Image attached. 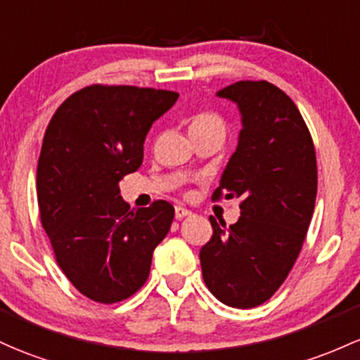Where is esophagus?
I'll return each mask as SVG.
<instances>
[{
	"mask_svg": "<svg viewBox=\"0 0 360 360\" xmlns=\"http://www.w3.org/2000/svg\"><path fill=\"white\" fill-rule=\"evenodd\" d=\"M176 219L177 220H181V219H186V217H189L191 215V210H188V208H184V207H181V205H177L176 207Z\"/></svg>",
	"mask_w": 360,
	"mask_h": 360,
	"instance_id": "1",
	"label": "esophagus"
}]
</instances>
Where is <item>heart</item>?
Returning a JSON list of instances; mask_svg holds the SVG:
<instances>
[{
  "label": "heart",
  "instance_id": "obj_1",
  "mask_svg": "<svg viewBox=\"0 0 360 360\" xmlns=\"http://www.w3.org/2000/svg\"><path fill=\"white\" fill-rule=\"evenodd\" d=\"M189 131L191 135H200V133H217V135L224 136L227 133V124H225L224 117L215 112H201L196 114L189 124Z\"/></svg>",
  "mask_w": 360,
  "mask_h": 360
}]
</instances>
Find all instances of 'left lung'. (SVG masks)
Listing matches in <instances>:
<instances>
[{
	"label": "left lung",
	"mask_w": 360,
	"mask_h": 360,
	"mask_svg": "<svg viewBox=\"0 0 360 360\" xmlns=\"http://www.w3.org/2000/svg\"><path fill=\"white\" fill-rule=\"evenodd\" d=\"M217 96L236 102L243 129L212 200L239 198L225 227L210 217L201 248L203 280L220 302L250 309L266 302L294 266L314 212L318 167L297 105L268 82H236Z\"/></svg>",
	"instance_id": "1"
}]
</instances>
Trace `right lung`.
<instances>
[{"label":"right lung","instance_id":"obj_1","mask_svg":"<svg viewBox=\"0 0 360 360\" xmlns=\"http://www.w3.org/2000/svg\"><path fill=\"white\" fill-rule=\"evenodd\" d=\"M177 97L90 85L66 98L47 124L35 183L41 222L63 274L92 301L112 304L135 294L171 229L169 201L129 210L120 181L140 167L148 129Z\"/></svg>","mask_w":360,"mask_h":360}]
</instances>
